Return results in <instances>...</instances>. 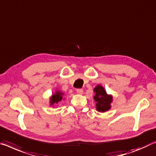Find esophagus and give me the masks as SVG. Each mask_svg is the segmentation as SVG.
<instances>
[{
	"instance_id": "34e87169",
	"label": "esophagus",
	"mask_w": 156,
	"mask_h": 156,
	"mask_svg": "<svg viewBox=\"0 0 156 156\" xmlns=\"http://www.w3.org/2000/svg\"><path fill=\"white\" fill-rule=\"evenodd\" d=\"M76 92H77V94H83V90L82 89H77V90H76Z\"/></svg>"
}]
</instances>
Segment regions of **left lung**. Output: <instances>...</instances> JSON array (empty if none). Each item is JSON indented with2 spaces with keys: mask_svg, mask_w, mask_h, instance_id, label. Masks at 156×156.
<instances>
[{
  "mask_svg": "<svg viewBox=\"0 0 156 156\" xmlns=\"http://www.w3.org/2000/svg\"><path fill=\"white\" fill-rule=\"evenodd\" d=\"M94 91L96 93L94 96L96 102V107L98 112H105L110 108V103L112 101V96L108 95L104 88L101 85H97L94 89Z\"/></svg>",
  "mask_w": 156,
  "mask_h": 156,
  "instance_id": "obj_1",
  "label": "left lung"
}]
</instances>
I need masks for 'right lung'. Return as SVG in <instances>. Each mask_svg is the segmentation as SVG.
Instances as JSON below:
<instances>
[{"mask_svg":"<svg viewBox=\"0 0 156 156\" xmlns=\"http://www.w3.org/2000/svg\"><path fill=\"white\" fill-rule=\"evenodd\" d=\"M62 93H61L59 91H57L51 98V105H53L54 103H58V102H60L62 99Z\"/></svg>","mask_w":156,"mask_h":156,"instance_id":"1","label":"right lung"}]
</instances>
